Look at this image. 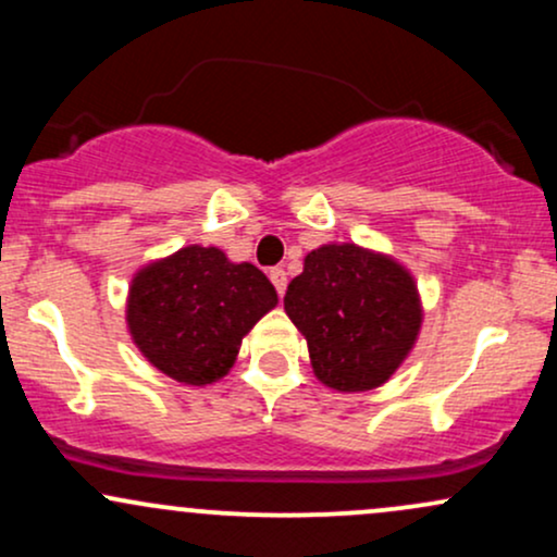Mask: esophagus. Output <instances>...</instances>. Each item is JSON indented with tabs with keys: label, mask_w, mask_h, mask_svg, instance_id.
Returning <instances> with one entry per match:
<instances>
[{
	"label": "esophagus",
	"mask_w": 557,
	"mask_h": 557,
	"mask_svg": "<svg viewBox=\"0 0 557 557\" xmlns=\"http://www.w3.org/2000/svg\"><path fill=\"white\" fill-rule=\"evenodd\" d=\"M270 280H272V285L277 287L280 296H283L285 287H287V272L283 270V267H274V270H270Z\"/></svg>",
	"instance_id": "esophagus-1"
}]
</instances>
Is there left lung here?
Segmentation results:
<instances>
[{
	"label": "left lung",
	"mask_w": 557,
	"mask_h": 557,
	"mask_svg": "<svg viewBox=\"0 0 557 557\" xmlns=\"http://www.w3.org/2000/svg\"><path fill=\"white\" fill-rule=\"evenodd\" d=\"M285 314L309 345L317 380L337 393L374 389L398 372L419 341L413 274L387 253L327 243L306 253L290 280Z\"/></svg>",
	"instance_id": "8db88e82"
}]
</instances>
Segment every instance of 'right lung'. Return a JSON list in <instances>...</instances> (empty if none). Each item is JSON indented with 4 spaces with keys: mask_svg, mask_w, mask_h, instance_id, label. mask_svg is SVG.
<instances>
[{
    "mask_svg": "<svg viewBox=\"0 0 557 557\" xmlns=\"http://www.w3.org/2000/svg\"><path fill=\"white\" fill-rule=\"evenodd\" d=\"M274 306L277 290L259 267L194 243L133 274L125 322L151 367L203 387L233 369L243 337Z\"/></svg>",
    "mask_w": 557,
    "mask_h": 557,
    "instance_id": "obj_1",
    "label": "right lung"
}]
</instances>
